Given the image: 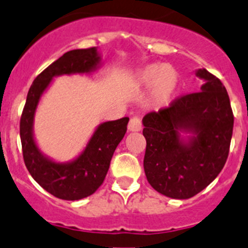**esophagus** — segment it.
Returning a JSON list of instances; mask_svg holds the SVG:
<instances>
[{"label": "esophagus", "instance_id": "obj_1", "mask_svg": "<svg viewBox=\"0 0 248 248\" xmlns=\"http://www.w3.org/2000/svg\"><path fill=\"white\" fill-rule=\"evenodd\" d=\"M141 128H142V124H141V120L139 119L138 117H133L129 122L128 129L129 131H133V133H136V131H140Z\"/></svg>", "mask_w": 248, "mask_h": 248}]
</instances>
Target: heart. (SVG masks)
<instances>
[{
  "mask_svg": "<svg viewBox=\"0 0 248 248\" xmlns=\"http://www.w3.org/2000/svg\"><path fill=\"white\" fill-rule=\"evenodd\" d=\"M134 84L140 89L151 86L150 100L155 108L170 105L179 86V74L168 64H150L139 70Z\"/></svg>",
  "mask_w": 248,
  "mask_h": 248,
  "instance_id": "obj_1",
  "label": "heart"
}]
</instances>
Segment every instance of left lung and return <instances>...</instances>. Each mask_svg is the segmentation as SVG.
<instances>
[{"label": "left lung", "instance_id": "1", "mask_svg": "<svg viewBox=\"0 0 248 248\" xmlns=\"http://www.w3.org/2000/svg\"><path fill=\"white\" fill-rule=\"evenodd\" d=\"M195 74L204 81L201 91L142 119L146 178L170 199H190L218 176L232 136L234 115L225 86L204 68Z\"/></svg>", "mask_w": 248, "mask_h": 248}]
</instances>
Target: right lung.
Instances as JSON below:
<instances>
[{"label":"right lung","instance_id":"obj_1","mask_svg":"<svg viewBox=\"0 0 248 248\" xmlns=\"http://www.w3.org/2000/svg\"><path fill=\"white\" fill-rule=\"evenodd\" d=\"M97 47L73 49L36 77L20 118V140L25 166L34 180L61 200L77 201L96 192L109 169L115 148L126 133L129 118L105 122L96 128L86 147L69 162H56L41 152L34 138V118L41 96L61 75L91 74L101 67Z\"/></svg>","mask_w":248,"mask_h":248}]
</instances>
